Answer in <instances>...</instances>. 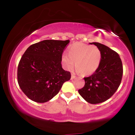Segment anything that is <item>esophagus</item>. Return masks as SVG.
Here are the masks:
<instances>
[{"label": "esophagus", "instance_id": "esophagus-1", "mask_svg": "<svg viewBox=\"0 0 135 135\" xmlns=\"http://www.w3.org/2000/svg\"><path fill=\"white\" fill-rule=\"evenodd\" d=\"M76 76H75V75L72 74H71V79L73 80V79H74L76 78Z\"/></svg>", "mask_w": 135, "mask_h": 135}]
</instances>
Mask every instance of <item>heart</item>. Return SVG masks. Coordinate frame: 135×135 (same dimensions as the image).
Masks as SVG:
<instances>
[{"label": "heart", "mask_w": 135, "mask_h": 135, "mask_svg": "<svg viewBox=\"0 0 135 135\" xmlns=\"http://www.w3.org/2000/svg\"><path fill=\"white\" fill-rule=\"evenodd\" d=\"M64 67L68 70L74 67L83 75H90L99 67L101 61V52L95 46L83 43H76L69 49V54L64 53L62 55Z\"/></svg>", "instance_id": "1"}]
</instances>
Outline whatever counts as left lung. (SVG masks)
I'll use <instances>...</instances> for the list:
<instances>
[{
    "label": "left lung",
    "mask_w": 135,
    "mask_h": 135,
    "mask_svg": "<svg viewBox=\"0 0 135 135\" xmlns=\"http://www.w3.org/2000/svg\"><path fill=\"white\" fill-rule=\"evenodd\" d=\"M89 43L100 50L101 61L92 75L84 77L85 84L79 93L86 101L96 104L108 99L117 90L122 79L123 65L117 52L101 43Z\"/></svg>",
    "instance_id": "obj_1"
}]
</instances>
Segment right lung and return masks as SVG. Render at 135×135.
<instances>
[{
    "instance_id": "add662e5",
    "label": "right lung",
    "mask_w": 135,
    "mask_h": 135,
    "mask_svg": "<svg viewBox=\"0 0 135 135\" xmlns=\"http://www.w3.org/2000/svg\"><path fill=\"white\" fill-rule=\"evenodd\" d=\"M67 40H45L29 46L18 67V83L29 99L44 103L58 94L71 74L63 69L62 55Z\"/></svg>"
}]
</instances>
